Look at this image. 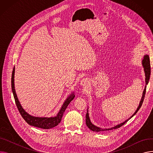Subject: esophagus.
Wrapping results in <instances>:
<instances>
[{
    "label": "esophagus",
    "mask_w": 153,
    "mask_h": 153,
    "mask_svg": "<svg viewBox=\"0 0 153 153\" xmlns=\"http://www.w3.org/2000/svg\"><path fill=\"white\" fill-rule=\"evenodd\" d=\"M89 80H88V79L87 78H84V79H82V81L81 82V84L82 86L83 87H85L87 86L88 84H89Z\"/></svg>",
    "instance_id": "34e87169"
}]
</instances>
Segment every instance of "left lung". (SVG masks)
<instances>
[{
  "label": "left lung",
  "mask_w": 153,
  "mask_h": 153,
  "mask_svg": "<svg viewBox=\"0 0 153 153\" xmlns=\"http://www.w3.org/2000/svg\"><path fill=\"white\" fill-rule=\"evenodd\" d=\"M143 66L144 68V72H145V76H146V79H145V81H146V84L147 85L148 82H149V77H150V74H151V66H150V60H149V57L148 55H145L144 56V59L143 60ZM146 85L145 86V88H144L143 93V96H142V98L140 102V105L137 108V110H136V111L134 112V114L129 118L126 120L125 122H124L123 123H120L114 127H112L111 128H108V129H102L100 128H99L97 126H96L95 125H94L90 120L89 117V114H88V111H87V114L85 115V123L86 125L87 126V127L89 128L90 130H91L93 131H107V130H113V129H117V128H118L120 127H121L122 126H123L125 123H126L128 120H129L131 117H133L136 113H137L138 111L140 110V108H141L144 99V96H145V94H146Z\"/></svg>",
  "instance_id": "obj_1"
}]
</instances>
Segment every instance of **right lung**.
Here are the masks:
<instances>
[{
    "label": "right lung",
    "mask_w": 153,
    "mask_h": 153,
    "mask_svg": "<svg viewBox=\"0 0 153 153\" xmlns=\"http://www.w3.org/2000/svg\"><path fill=\"white\" fill-rule=\"evenodd\" d=\"M14 73H15V67L13 69L12 74V79H11V86L13 94V97L15 99L16 105L20 112V115L23 117V118L25 120V122L28 123L30 125L33 126L35 127L43 128V129H50L56 126H57L61 121L62 115L64 114V111L66 110L67 107L69 104V103L75 97L74 94H72L63 103V105L59 111V113L54 117H35L33 116L30 115L28 114L23 110L22 107L21 106L20 103L18 100L17 94L15 93V87H14Z\"/></svg>",
    "instance_id": "add662e5"
}]
</instances>
